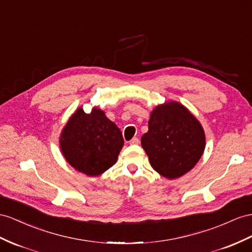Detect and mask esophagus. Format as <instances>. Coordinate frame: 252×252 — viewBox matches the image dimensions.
Here are the masks:
<instances>
[{
	"instance_id": "1",
	"label": "esophagus",
	"mask_w": 252,
	"mask_h": 252,
	"mask_svg": "<svg viewBox=\"0 0 252 252\" xmlns=\"http://www.w3.org/2000/svg\"><path fill=\"white\" fill-rule=\"evenodd\" d=\"M139 144V139L137 137H134L130 140V145H138Z\"/></svg>"
}]
</instances>
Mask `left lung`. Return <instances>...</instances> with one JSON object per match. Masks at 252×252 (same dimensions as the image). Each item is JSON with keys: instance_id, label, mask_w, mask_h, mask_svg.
Here are the masks:
<instances>
[{"instance_id": "left-lung-1", "label": "left lung", "mask_w": 252, "mask_h": 252, "mask_svg": "<svg viewBox=\"0 0 252 252\" xmlns=\"http://www.w3.org/2000/svg\"><path fill=\"white\" fill-rule=\"evenodd\" d=\"M140 141L152 168L173 180L184 176L199 162L204 152L205 134L188 107L177 101H167L153 108L148 132Z\"/></svg>"}]
</instances>
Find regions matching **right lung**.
Instances as JSON below:
<instances>
[{"mask_svg": "<svg viewBox=\"0 0 252 252\" xmlns=\"http://www.w3.org/2000/svg\"><path fill=\"white\" fill-rule=\"evenodd\" d=\"M124 143L119 127L96 106L88 114L77 108L60 136L63 158L88 177L100 176L115 165Z\"/></svg>", "mask_w": 252, "mask_h": 252, "instance_id": "1", "label": "right lung"}]
</instances>
